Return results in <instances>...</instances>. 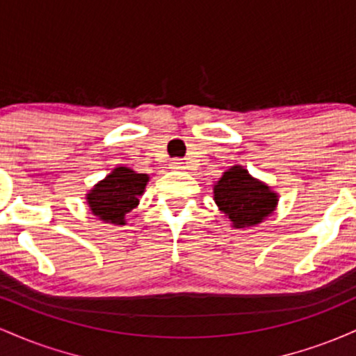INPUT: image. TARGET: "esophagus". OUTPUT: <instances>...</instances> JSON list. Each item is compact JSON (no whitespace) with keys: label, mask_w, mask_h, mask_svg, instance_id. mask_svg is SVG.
Returning <instances> with one entry per match:
<instances>
[{"label":"esophagus","mask_w":356,"mask_h":356,"mask_svg":"<svg viewBox=\"0 0 356 356\" xmlns=\"http://www.w3.org/2000/svg\"><path fill=\"white\" fill-rule=\"evenodd\" d=\"M170 169L184 170V169H186V165H184V162L181 161V159H175V161L170 162Z\"/></svg>","instance_id":"esophagus-1"}]
</instances>
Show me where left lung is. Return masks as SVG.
<instances>
[{"mask_svg": "<svg viewBox=\"0 0 356 356\" xmlns=\"http://www.w3.org/2000/svg\"><path fill=\"white\" fill-rule=\"evenodd\" d=\"M214 202L234 229L252 227L276 211L280 195L243 165H232L212 187Z\"/></svg>", "mask_w": 356, "mask_h": 356, "instance_id": "1", "label": "left lung"}]
</instances>
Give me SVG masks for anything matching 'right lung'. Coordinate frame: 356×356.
I'll return each mask as SVG.
<instances>
[{
  "mask_svg": "<svg viewBox=\"0 0 356 356\" xmlns=\"http://www.w3.org/2000/svg\"><path fill=\"white\" fill-rule=\"evenodd\" d=\"M149 175L137 174L129 167L118 165L85 194L92 214L99 220L125 226L127 214L138 206Z\"/></svg>",
  "mask_w": 356,
  "mask_h": 356,
  "instance_id": "add662e5",
  "label": "right lung"
}]
</instances>
